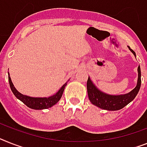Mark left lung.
<instances>
[{
    "label": "left lung",
    "mask_w": 147,
    "mask_h": 147,
    "mask_svg": "<svg viewBox=\"0 0 147 147\" xmlns=\"http://www.w3.org/2000/svg\"><path fill=\"white\" fill-rule=\"evenodd\" d=\"M128 47L131 52L134 54V56H136L135 53L131 49L130 47ZM138 78L136 87L131 91L130 92L125 94H119V95L108 94L100 91L93 84V82L90 80V77L88 76L87 80V92H88V98L92 104L103 110H112V111L123 108L134 100L140 90V84H141V77H140L141 73H140V65L138 66Z\"/></svg>",
    "instance_id": "obj_1"
}]
</instances>
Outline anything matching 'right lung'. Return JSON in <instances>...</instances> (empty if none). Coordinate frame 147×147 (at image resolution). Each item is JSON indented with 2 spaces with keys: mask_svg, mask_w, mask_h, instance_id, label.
Instances as JSON below:
<instances>
[{
  "mask_svg": "<svg viewBox=\"0 0 147 147\" xmlns=\"http://www.w3.org/2000/svg\"><path fill=\"white\" fill-rule=\"evenodd\" d=\"M8 75H9L8 79H9V86H10L11 90L14 94V95L19 100L22 101L26 106L28 107L29 108L34 109V110H43V109L49 108V107H53L55 104H57L61 99V96H62L63 92L65 90V86H67L66 82V83L63 85L56 94H53L50 97H48V98H33V97L24 95V94L19 92L16 90V88L13 86L9 73H8Z\"/></svg>",
  "mask_w": 147,
  "mask_h": 147,
  "instance_id": "obj_1",
  "label": "right lung"
}]
</instances>
